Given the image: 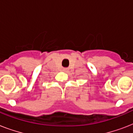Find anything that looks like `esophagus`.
Returning <instances> with one entry per match:
<instances>
[{
    "label": "esophagus",
    "mask_w": 133,
    "mask_h": 133,
    "mask_svg": "<svg viewBox=\"0 0 133 133\" xmlns=\"http://www.w3.org/2000/svg\"><path fill=\"white\" fill-rule=\"evenodd\" d=\"M63 70H65V71L67 70V69L66 68H63Z\"/></svg>",
    "instance_id": "34e87169"
}]
</instances>
